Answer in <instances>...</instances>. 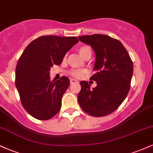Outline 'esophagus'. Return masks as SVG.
I'll return each mask as SVG.
<instances>
[{
	"instance_id": "esophagus-1",
	"label": "esophagus",
	"mask_w": 153,
	"mask_h": 153,
	"mask_svg": "<svg viewBox=\"0 0 153 153\" xmlns=\"http://www.w3.org/2000/svg\"><path fill=\"white\" fill-rule=\"evenodd\" d=\"M75 82H78V81L75 79H71V84H73L75 83Z\"/></svg>"
}]
</instances>
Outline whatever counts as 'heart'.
Here are the masks:
<instances>
[{
    "mask_svg": "<svg viewBox=\"0 0 153 153\" xmlns=\"http://www.w3.org/2000/svg\"><path fill=\"white\" fill-rule=\"evenodd\" d=\"M78 51L82 58H85L88 55H91V50L90 47L87 46V45H83V46L80 47ZM85 73V71H72L71 74L73 76L75 77V78H80Z\"/></svg>",
    "mask_w": 153,
    "mask_h": 153,
    "instance_id": "obj_1",
    "label": "heart"
}]
</instances>
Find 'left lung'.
Here are the masks:
<instances>
[{
    "instance_id": "obj_1",
    "label": "left lung",
    "mask_w": 153,
    "mask_h": 153,
    "mask_svg": "<svg viewBox=\"0 0 153 153\" xmlns=\"http://www.w3.org/2000/svg\"><path fill=\"white\" fill-rule=\"evenodd\" d=\"M78 39L94 50L96 73L91 79L97 83L91 89L87 81L80 82L79 105L93 117H104L117 109L127 97L133 74L132 61L122 44L109 36L96 34Z\"/></svg>"
}]
</instances>
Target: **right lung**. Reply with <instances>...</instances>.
Segmentation results:
<instances>
[{
	"label": "right lung",
	"mask_w": 153,
	"mask_h": 153,
	"mask_svg": "<svg viewBox=\"0 0 153 153\" xmlns=\"http://www.w3.org/2000/svg\"><path fill=\"white\" fill-rule=\"evenodd\" d=\"M78 42L75 36H42L23 52L16 68L15 84L23 106L35 119L47 120L59 112L70 80L63 76L51 80L50 68L60 65Z\"/></svg>",
	"instance_id": "1"
}]
</instances>
